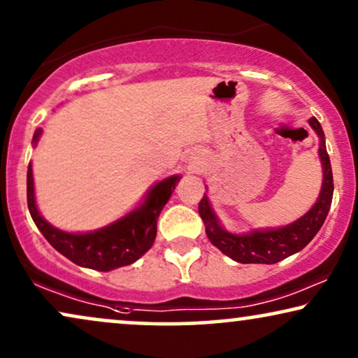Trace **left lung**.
Wrapping results in <instances>:
<instances>
[{
	"label": "left lung",
	"mask_w": 358,
	"mask_h": 358,
	"mask_svg": "<svg viewBox=\"0 0 358 358\" xmlns=\"http://www.w3.org/2000/svg\"><path fill=\"white\" fill-rule=\"evenodd\" d=\"M309 124L321 139L319 155H321L322 162L324 180L321 194H319L316 204L303 217H299L296 222L280 229L255 231L252 234L237 236L226 232L219 226L217 217L213 213L211 206H209L206 194L199 201L198 211L204 226H206L208 239L222 254L231 257L232 260L241 262V264H276V262L287 259V257L304 249L326 221L329 208H331L332 203V193H334V180H332L331 160H329V154L326 150V141H324L321 124L316 117L309 119Z\"/></svg>",
	"instance_id": "8db88e82"
}]
</instances>
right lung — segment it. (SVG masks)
Returning <instances> with one entry per match:
<instances>
[{
    "label": "right lung",
    "instance_id": "obj_1",
    "mask_svg": "<svg viewBox=\"0 0 358 358\" xmlns=\"http://www.w3.org/2000/svg\"><path fill=\"white\" fill-rule=\"evenodd\" d=\"M42 129H37L32 142L39 141ZM180 176H170L157 183L147 194L145 201L136 211L119 219L111 226L88 232V234H69L52 227L37 211L34 199V182H32L31 164L27 166V208L36 226L49 244L62 255L76 265L98 271H108L117 266L131 265L144 255L154 244L157 236V217L169 201Z\"/></svg>",
    "mask_w": 358,
    "mask_h": 358
}]
</instances>
